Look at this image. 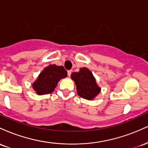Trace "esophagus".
I'll list each match as a JSON object with an SVG mask.
<instances>
[{
    "label": "esophagus",
    "instance_id": "1",
    "mask_svg": "<svg viewBox=\"0 0 148 148\" xmlns=\"http://www.w3.org/2000/svg\"><path fill=\"white\" fill-rule=\"evenodd\" d=\"M71 74H72V71H71V70L67 71V74H68V76H70Z\"/></svg>",
    "mask_w": 148,
    "mask_h": 148
}]
</instances>
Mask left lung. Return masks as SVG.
Wrapping results in <instances>:
<instances>
[{
	"label": "left lung",
	"mask_w": 148,
	"mask_h": 148,
	"mask_svg": "<svg viewBox=\"0 0 148 148\" xmlns=\"http://www.w3.org/2000/svg\"><path fill=\"white\" fill-rule=\"evenodd\" d=\"M76 86L78 95L86 99H92L100 92L95 79L89 69L83 67L79 72H73L71 75Z\"/></svg>",
	"instance_id": "obj_1"
}]
</instances>
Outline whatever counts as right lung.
I'll use <instances>...</instances> for the list:
<instances>
[{
	"mask_svg": "<svg viewBox=\"0 0 148 148\" xmlns=\"http://www.w3.org/2000/svg\"><path fill=\"white\" fill-rule=\"evenodd\" d=\"M67 76L63 66L51 64L40 73L33 87L38 95H47L52 92L56 87L58 82Z\"/></svg>",
	"mask_w": 148,
	"mask_h": 148,
	"instance_id": "obj_1",
	"label": "right lung"
}]
</instances>
